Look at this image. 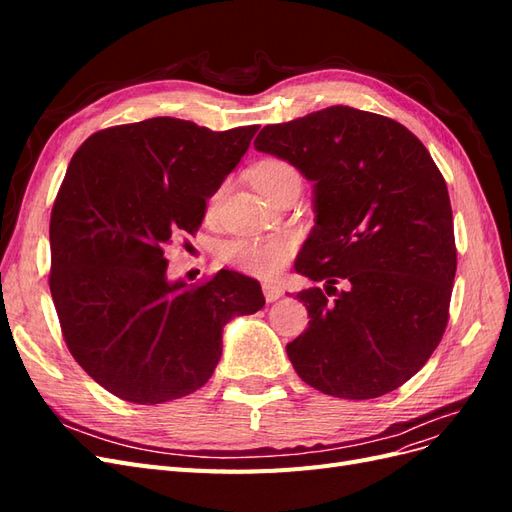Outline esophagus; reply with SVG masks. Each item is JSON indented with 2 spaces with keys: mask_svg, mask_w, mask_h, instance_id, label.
<instances>
[{
  "mask_svg": "<svg viewBox=\"0 0 512 512\" xmlns=\"http://www.w3.org/2000/svg\"><path fill=\"white\" fill-rule=\"evenodd\" d=\"M262 292H265V299L269 301V303H273V301H277L284 294V290L280 288V286H275V284H262Z\"/></svg>",
  "mask_w": 512,
  "mask_h": 512,
  "instance_id": "obj_1",
  "label": "esophagus"
}]
</instances>
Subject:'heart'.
I'll return each instance as SVG.
<instances>
[{"mask_svg":"<svg viewBox=\"0 0 512 512\" xmlns=\"http://www.w3.org/2000/svg\"><path fill=\"white\" fill-rule=\"evenodd\" d=\"M252 181L256 190L269 198L280 185L288 181H301L299 170L282 158H265L252 168ZM224 188H218L209 198V211L218 207ZM294 252V241L286 235H275L267 239H237L220 247V258L228 265L245 273L260 277H271L280 273Z\"/></svg>","mask_w":512,"mask_h":512,"instance_id":"obj_1","label":"heart"}]
</instances>
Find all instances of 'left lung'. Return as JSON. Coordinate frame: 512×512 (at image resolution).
I'll return each mask as SVG.
<instances>
[{
  "mask_svg": "<svg viewBox=\"0 0 512 512\" xmlns=\"http://www.w3.org/2000/svg\"><path fill=\"white\" fill-rule=\"evenodd\" d=\"M254 147L314 181L316 226L294 269L324 290L297 294L309 327L286 346L294 371L344 399L399 389L440 344L457 271L436 162L406 126L350 106L265 126Z\"/></svg>",
  "mask_w": 512,
  "mask_h": 512,
  "instance_id": "8db88e82",
  "label": "left lung"
}]
</instances>
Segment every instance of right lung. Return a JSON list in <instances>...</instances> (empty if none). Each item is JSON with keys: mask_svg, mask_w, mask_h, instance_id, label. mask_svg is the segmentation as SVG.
<instances>
[{"mask_svg": "<svg viewBox=\"0 0 512 512\" xmlns=\"http://www.w3.org/2000/svg\"><path fill=\"white\" fill-rule=\"evenodd\" d=\"M258 128L153 117L91 134L72 156L51 211L49 286L70 354L115 397L153 406L198 391L224 324L265 305L237 271L168 282L164 258L203 224Z\"/></svg>", "mask_w": 512, "mask_h": 512, "instance_id": "add662e5", "label": "right lung"}]
</instances>
